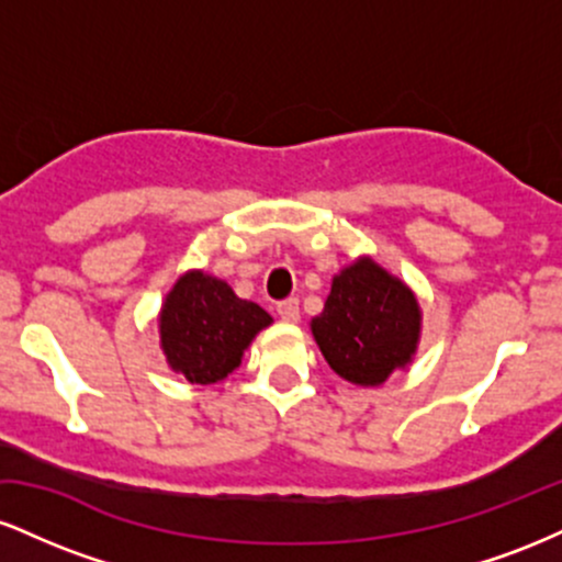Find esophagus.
<instances>
[{
	"label": "esophagus",
	"mask_w": 562,
	"mask_h": 562,
	"mask_svg": "<svg viewBox=\"0 0 562 562\" xmlns=\"http://www.w3.org/2000/svg\"><path fill=\"white\" fill-rule=\"evenodd\" d=\"M277 314H280V319H282V322H299V319H301L299 301H295V299H288V301L277 303Z\"/></svg>",
	"instance_id": "esophagus-1"
}]
</instances>
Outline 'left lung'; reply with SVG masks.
I'll list each match as a JSON object with an SVG mask.
<instances>
[{"label":"left lung","instance_id":"left-lung-1","mask_svg":"<svg viewBox=\"0 0 562 562\" xmlns=\"http://www.w3.org/2000/svg\"><path fill=\"white\" fill-rule=\"evenodd\" d=\"M312 333L327 364L357 385H380L417 348L420 306L404 282L359 259L333 280Z\"/></svg>","mask_w":562,"mask_h":562}]
</instances>
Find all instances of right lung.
<instances>
[{"mask_svg":"<svg viewBox=\"0 0 562 562\" xmlns=\"http://www.w3.org/2000/svg\"><path fill=\"white\" fill-rule=\"evenodd\" d=\"M272 325L259 306L237 299L227 282L190 272L173 285L160 312V346L190 383L209 385L240 367L256 333Z\"/></svg>","mask_w":562,"mask_h":562,"instance_id":"right-lung-1","label":"right lung"}]
</instances>
